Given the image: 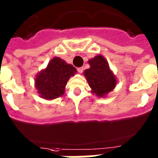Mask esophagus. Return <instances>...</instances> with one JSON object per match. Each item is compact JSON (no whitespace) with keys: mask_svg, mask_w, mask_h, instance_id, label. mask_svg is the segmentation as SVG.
<instances>
[{"mask_svg":"<svg viewBox=\"0 0 158 158\" xmlns=\"http://www.w3.org/2000/svg\"><path fill=\"white\" fill-rule=\"evenodd\" d=\"M77 70H78V72H79V73H80V74H81V73H83V71H84V67H79V68H78V69H77Z\"/></svg>","mask_w":158,"mask_h":158,"instance_id":"esophagus-1","label":"esophagus"}]
</instances>
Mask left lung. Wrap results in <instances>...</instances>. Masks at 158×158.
Returning a JSON list of instances; mask_svg holds the SVG:
<instances>
[{
  "mask_svg": "<svg viewBox=\"0 0 158 158\" xmlns=\"http://www.w3.org/2000/svg\"><path fill=\"white\" fill-rule=\"evenodd\" d=\"M90 68L84 70L92 93L98 97H105L115 89L116 78L110 70L108 62L102 56L98 55L89 60Z\"/></svg>",
  "mask_w": 158,
  "mask_h": 158,
  "instance_id": "left-lung-1",
  "label": "left lung"
}]
</instances>
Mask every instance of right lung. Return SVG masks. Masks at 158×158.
Returning <instances> with one entry per match:
<instances>
[{
    "mask_svg": "<svg viewBox=\"0 0 158 158\" xmlns=\"http://www.w3.org/2000/svg\"><path fill=\"white\" fill-rule=\"evenodd\" d=\"M76 69L64 60L54 57L47 68L39 72L35 79V87L41 98L52 100L62 96L67 82L76 74Z\"/></svg>",
    "mask_w": 158,
    "mask_h": 158,
    "instance_id": "add662e5",
    "label": "right lung"
}]
</instances>
